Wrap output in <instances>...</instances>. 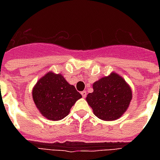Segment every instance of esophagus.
Returning <instances> with one entry per match:
<instances>
[{"instance_id": "obj_1", "label": "esophagus", "mask_w": 160, "mask_h": 160, "mask_svg": "<svg viewBox=\"0 0 160 160\" xmlns=\"http://www.w3.org/2000/svg\"><path fill=\"white\" fill-rule=\"evenodd\" d=\"M81 95H82L83 98H85V96H86V91H82L81 92Z\"/></svg>"}]
</instances>
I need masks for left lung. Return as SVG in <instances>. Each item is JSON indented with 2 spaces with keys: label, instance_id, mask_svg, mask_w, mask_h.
<instances>
[{
  "label": "left lung",
  "instance_id": "left-lung-1",
  "mask_svg": "<svg viewBox=\"0 0 160 160\" xmlns=\"http://www.w3.org/2000/svg\"><path fill=\"white\" fill-rule=\"evenodd\" d=\"M93 92L89 93L86 101L99 119L112 121L124 114L132 100V90L124 78L111 72L93 84Z\"/></svg>",
  "mask_w": 160,
  "mask_h": 160
}]
</instances>
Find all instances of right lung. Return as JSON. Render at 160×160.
I'll return each mask as SVG.
<instances>
[{"label":"right lung","instance_id":"right-lung-1","mask_svg":"<svg viewBox=\"0 0 160 160\" xmlns=\"http://www.w3.org/2000/svg\"><path fill=\"white\" fill-rule=\"evenodd\" d=\"M32 97L41 115L56 121L67 116L71 107L82 96L61 74L49 71L36 82Z\"/></svg>","mask_w":160,"mask_h":160}]
</instances>
